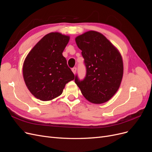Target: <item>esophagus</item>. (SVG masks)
Returning a JSON list of instances; mask_svg holds the SVG:
<instances>
[{
  "instance_id": "1",
  "label": "esophagus",
  "mask_w": 152,
  "mask_h": 152,
  "mask_svg": "<svg viewBox=\"0 0 152 152\" xmlns=\"http://www.w3.org/2000/svg\"><path fill=\"white\" fill-rule=\"evenodd\" d=\"M72 70L73 73H74V74H75V73H76V70H77V68H76L75 67H74V68H73L72 69Z\"/></svg>"
}]
</instances>
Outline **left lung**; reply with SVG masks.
I'll return each mask as SVG.
<instances>
[{
    "label": "left lung",
    "mask_w": 152,
    "mask_h": 152,
    "mask_svg": "<svg viewBox=\"0 0 152 152\" xmlns=\"http://www.w3.org/2000/svg\"><path fill=\"white\" fill-rule=\"evenodd\" d=\"M75 42L82 50L86 66V76L75 82L89 102L102 104L108 102L121 86L124 65L118 50L102 34L93 30L77 36Z\"/></svg>",
    "instance_id": "left-lung-1"
}]
</instances>
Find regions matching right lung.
<instances>
[{
  "label": "right lung",
  "mask_w": 152,
  "mask_h": 152,
  "mask_svg": "<svg viewBox=\"0 0 152 152\" xmlns=\"http://www.w3.org/2000/svg\"><path fill=\"white\" fill-rule=\"evenodd\" d=\"M70 36L51 32L41 39L27 55L23 75L30 93L41 101L60 96L65 85L75 75L67 65L63 52Z\"/></svg>",
  "instance_id": "add662e5"
}]
</instances>
